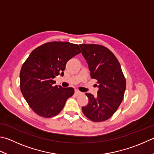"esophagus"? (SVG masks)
<instances>
[{
    "label": "esophagus",
    "instance_id": "obj_1",
    "mask_svg": "<svg viewBox=\"0 0 154 154\" xmlns=\"http://www.w3.org/2000/svg\"><path fill=\"white\" fill-rule=\"evenodd\" d=\"M75 94H76V96L80 95V94H82V92L79 91H78V90H75Z\"/></svg>",
    "mask_w": 154,
    "mask_h": 154
}]
</instances>
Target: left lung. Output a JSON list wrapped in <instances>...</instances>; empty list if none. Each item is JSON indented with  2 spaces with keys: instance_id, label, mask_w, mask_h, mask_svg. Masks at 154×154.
<instances>
[{
  "instance_id": "8db88e82",
  "label": "left lung",
  "mask_w": 154,
  "mask_h": 154,
  "mask_svg": "<svg viewBox=\"0 0 154 154\" xmlns=\"http://www.w3.org/2000/svg\"><path fill=\"white\" fill-rule=\"evenodd\" d=\"M82 54L88 63L91 76L97 80V96L86 93L88 103L82 107L87 118L101 122L111 118L122 102L126 80L119 62L112 52L103 45L81 44Z\"/></svg>"
}]
</instances>
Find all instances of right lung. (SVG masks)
I'll list each match as a JSON object with an SVG mask.
<instances>
[{"mask_svg":"<svg viewBox=\"0 0 154 154\" xmlns=\"http://www.w3.org/2000/svg\"><path fill=\"white\" fill-rule=\"evenodd\" d=\"M80 52L78 45L66 42L46 43L31 51L20 72V88L36 114L45 118L54 117L74 94L72 87L54 86V78L63 76L68 61Z\"/></svg>","mask_w":154,"mask_h":154,"instance_id":"right-lung-1","label":"right lung"}]
</instances>
